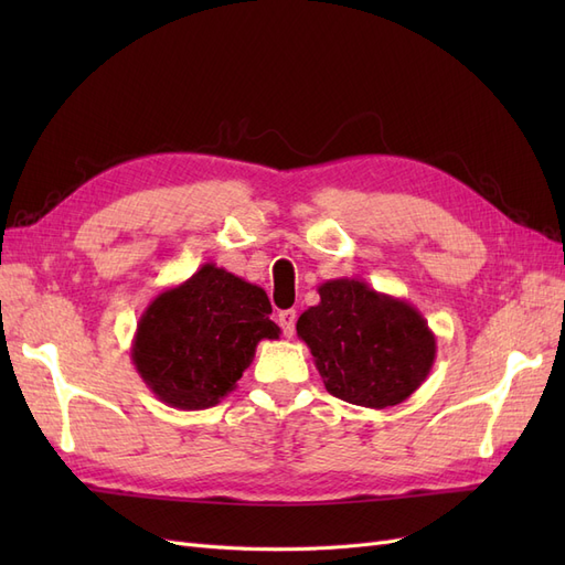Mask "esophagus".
Instances as JSON below:
<instances>
[{
  "instance_id": "obj_1",
  "label": "esophagus",
  "mask_w": 565,
  "mask_h": 565,
  "mask_svg": "<svg viewBox=\"0 0 565 565\" xmlns=\"http://www.w3.org/2000/svg\"><path fill=\"white\" fill-rule=\"evenodd\" d=\"M295 322H297V313L295 311H280L278 313V324L282 328L285 337L295 334Z\"/></svg>"
}]
</instances>
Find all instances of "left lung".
<instances>
[{"label": "left lung", "mask_w": 565, "mask_h": 565, "mask_svg": "<svg viewBox=\"0 0 565 565\" xmlns=\"http://www.w3.org/2000/svg\"><path fill=\"white\" fill-rule=\"evenodd\" d=\"M320 303L297 320L322 384L334 398L384 409L398 405L429 377L436 334L413 303L337 278L318 287Z\"/></svg>", "instance_id": "left-lung-1"}]
</instances>
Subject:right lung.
Here are the masks:
<instances>
[{
	"label": "right lung",
	"mask_w": 565,
	"mask_h": 565,
	"mask_svg": "<svg viewBox=\"0 0 565 565\" xmlns=\"http://www.w3.org/2000/svg\"><path fill=\"white\" fill-rule=\"evenodd\" d=\"M259 285L204 264L148 303L136 324L131 363L156 398L207 409L235 391L262 339H278Z\"/></svg>",
	"instance_id": "right-lung-1"
}]
</instances>
